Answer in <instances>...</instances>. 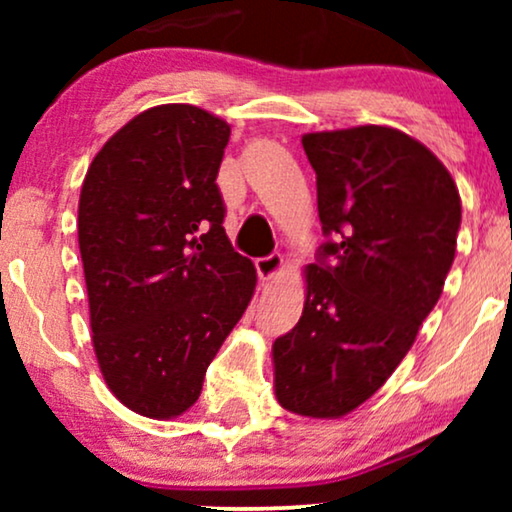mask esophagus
I'll return each mask as SVG.
<instances>
[{
	"label": "esophagus",
	"mask_w": 512,
	"mask_h": 512,
	"mask_svg": "<svg viewBox=\"0 0 512 512\" xmlns=\"http://www.w3.org/2000/svg\"><path fill=\"white\" fill-rule=\"evenodd\" d=\"M284 265V258L282 254H270V256H263V258H256V272L258 277L263 279V282H268L277 275L279 270H282Z\"/></svg>",
	"instance_id": "34e87169"
}]
</instances>
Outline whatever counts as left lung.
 Wrapping results in <instances>:
<instances>
[{
	"label": "left lung",
	"instance_id": "obj_1",
	"mask_svg": "<svg viewBox=\"0 0 512 512\" xmlns=\"http://www.w3.org/2000/svg\"><path fill=\"white\" fill-rule=\"evenodd\" d=\"M328 240L305 268L307 298L275 340V396L303 417L335 419L368 401L436 307L457 251L461 198L422 142L387 125L310 132Z\"/></svg>",
	"mask_w": 512,
	"mask_h": 512
}]
</instances>
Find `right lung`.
Masks as SVG:
<instances>
[{
	"mask_svg": "<svg viewBox=\"0 0 512 512\" xmlns=\"http://www.w3.org/2000/svg\"><path fill=\"white\" fill-rule=\"evenodd\" d=\"M230 125L193 104L125 123L88 167L79 249L102 377L137 415L198 401L207 366L242 319L256 268L223 230L216 186Z\"/></svg>",
	"mask_w": 512,
	"mask_h": 512,
	"instance_id": "right-lung-1",
	"label": "right lung"
}]
</instances>
